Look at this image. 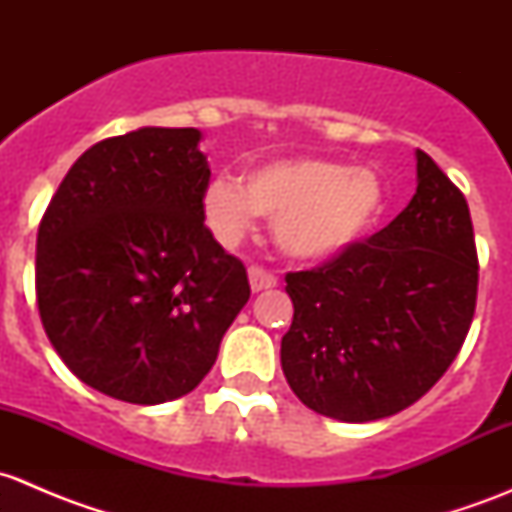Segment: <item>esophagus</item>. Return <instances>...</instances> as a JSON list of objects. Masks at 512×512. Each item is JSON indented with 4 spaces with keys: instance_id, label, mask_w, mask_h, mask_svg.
I'll return each mask as SVG.
<instances>
[{
    "instance_id": "34e87169",
    "label": "esophagus",
    "mask_w": 512,
    "mask_h": 512,
    "mask_svg": "<svg viewBox=\"0 0 512 512\" xmlns=\"http://www.w3.org/2000/svg\"><path fill=\"white\" fill-rule=\"evenodd\" d=\"M247 277H250L252 292H262V289L277 287V277L272 275V272L262 270V267H257V265H252L250 270H247Z\"/></svg>"
}]
</instances>
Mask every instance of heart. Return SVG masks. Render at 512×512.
<instances>
[{
  "label": "heart",
  "mask_w": 512,
  "mask_h": 512,
  "mask_svg": "<svg viewBox=\"0 0 512 512\" xmlns=\"http://www.w3.org/2000/svg\"><path fill=\"white\" fill-rule=\"evenodd\" d=\"M384 210V185L371 168H347L317 156L275 158L218 175L203 193V215L220 245H237L257 215L275 220V242L287 257L324 262L364 240Z\"/></svg>",
  "instance_id": "heart-1"
}]
</instances>
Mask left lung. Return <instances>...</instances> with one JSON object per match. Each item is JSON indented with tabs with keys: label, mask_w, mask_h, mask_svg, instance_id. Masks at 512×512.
<instances>
[{
	"label": "left lung",
	"mask_w": 512,
	"mask_h": 512,
	"mask_svg": "<svg viewBox=\"0 0 512 512\" xmlns=\"http://www.w3.org/2000/svg\"><path fill=\"white\" fill-rule=\"evenodd\" d=\"M411 203L322 267L287 272L294 304L282 371L307 409L347 423L416 404L471 329L478 252L461 190L416 151Z\"/></svg>",
	"instance_id": "left-lung-1"
}]
</instances>
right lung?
Returning <instances> with one entry per match:
<instances>
[{"label":"right lung","mask_w":512,"mask_h":512,"mask_svg":"<svg viewBox=\"0 0 512 512\" xmlns=\"http://www.w3.org/2000/svg\"><path fill=\"white\" fill-rule=\"evenodd\" d=\"M198 128L146 126L84 153L36 235V304L84 384L128 404L193 391L250 299L247 270L205 227Z\"/></svg>","instance_id":"1"}]
</instances>
